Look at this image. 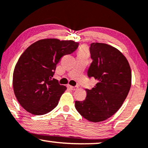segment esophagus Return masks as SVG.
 <instances>
[{
  "instance_id": "1",
  "label": "esophagus",
  "mask_w": 148,
  "mask_h": 148,
  "mask_svg": "<svg viewBox=\"0 0 148 148\" xmlns=\"http://www.w3.org/2000/svg\"><path fill=\"white\" fill-rule=\"evenodd\" d=\"M67 87H68V88H70V89H71V90H74L77 89V88H78V86H73L69 85V84H68V85H67Z\"/></svg>"
}]
</instances>
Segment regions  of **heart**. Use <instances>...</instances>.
<instances>
[{
	"instance_id": "1",
	"label": "heart",
	"mask_w": 148,
	"mask_h": 148,
	"mask_svg": "<svg viewBox=\"0 0 148 148\" xmlns=\"http://www.w3.org/2000/svg\"><path fill=\"white\" fill-rule=\"evenodd\" d=\"M79 54H86L87 55V51H86L85 47H82V48L80 49Z\"/></svg>"
}]
</instances>
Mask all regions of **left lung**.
I'll return each mask as SVG.
<instances>
[{
    "instance_id": "obj_1",
    "label": "left lung",
    "mask_w": 148,
    "mask_h": 148,
    "mask_svg": "<svg viewBox=\"0 0 148 148\" xmlns=\"http://www.w3.org/2000/svg\"><path fill=\"white\" fill-rule=\"evenodd\" d=\"M89 49L92 62L87 74L97 83L92 89L86 88V99L76 101L75 108L84 119L97 123L121 108L131 88V70L125 57L114 47L93 42Z\"/></svg>"
}]
</instances>
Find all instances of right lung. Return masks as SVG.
I'll list each match as a JSON object with an SVG mask.
<instances>
[{"label": "right lung", "mask_w": 148, "mask_h": 148, "mask_svg": "<svg viewBox=\"0 0 148 148\" xmlns=\"http://www.w3.org/2000/svg\"><path fill=\"white\" fill-rule=\"evenodd\" d=\"M78 45L73 40L42 39L23 53L15 67L13 85L17 101L27 112L43 115L58 106L67 88L52 77L61 58L72 53Z\"/></svg>", "instance_id": "1"}]
</instances>
